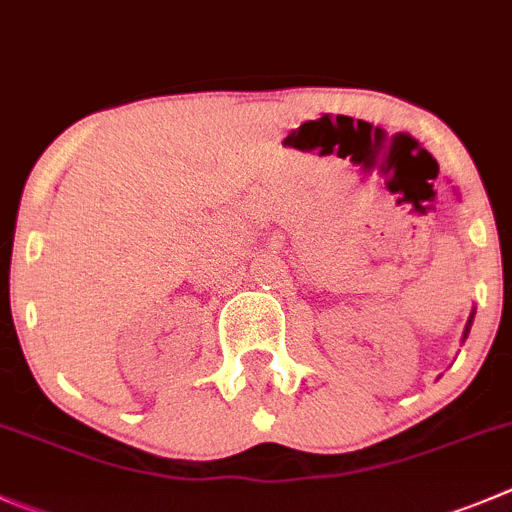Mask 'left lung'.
<instances>
[{"mask_svg": "<svg viewBox=\"0 0 512 512\" xmlns=\"http://www.w3.org/2000/svg\"><path fill=\"white\" fill-rule=\"evenodd\" d=\"M472 319H475V309H472L470 319H467V326H465V334H462V339H467V334H470V326H472Z\"/></svg>", "mask_w": 512, "mask_h": 512, "instance_id": "left-lung-1", "label": "left lung"}]
</instances>
